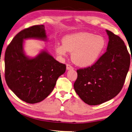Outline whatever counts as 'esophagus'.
<instances>
[{
    "mask_svg": "<svg viewBox=\"0 0 132 132\" xmlns=\"http://www.w3.org/2000/svg\"><path fill=\"white\" fill-rule=\"evenodd\" d=\"M67 70H73V67L70 64H67Z\"/></svg>",
    "mask_w": 132,
    "mask_h": 132,
    "instance_id": "esophagus-1",
    "label": "esophagus"
}]
</instances>
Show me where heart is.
I'll return each mask as SVG.
<instances>
[{"label": "heart", "mask_w": 132, "mask_h": 132, "mask_svg": "<svg viewBox=\"0 0 132 132\" xmlns=\"http://www.w3.org/2000/svg\"><path fill=\"white\" fill-rule=\"evenodd\" d=\"M106 46V40L101 35L89 32H78L65 36L62 45L55 46V51L61 56L72 52L71 60L80 67H88L96 63Z\"/></svg>", "instance_id": "b5f03b06"}]
</instances>
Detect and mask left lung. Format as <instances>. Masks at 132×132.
Returning <instances> with one entry per match:
<instances>
[{
	"mask_svg": "<svg viewBox=\"0 0 132 132\" xmlns=\"http://www.w3.org/2000/svg\"><path fill=\"white\" fill-rule=\"evenodd\" d=\"M106 31L109 40L106 52L92 67L77 71L78 77L74 84L80 98L92 106L110 100L120 93L130 64L123 40L111 31Z\"/></svg>",
	"mask_w": 132,
	"mask_h": 132,
	"instance_id": "1",
	"label": "left lung"
}]
</instances>
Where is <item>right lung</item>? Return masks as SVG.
Masks as SVG:
<instances>
[{
  "instance_id": "1",
  "label": "right lung",
  "mask_w": 132,
  "mask_h": 132,
  "mask_svg": "<svg viewBox=\"0 0 132 132\" xmlns=\"http://www.w3.org/2000/svg\"><path fill=\"white\" fill-rule=\"evenodd\" d=\"M48 40L44 25H35L19 32L6 48L5 80L9 88L21 100L30 104L40 102L54 90L66 66L42 50L35 57L24 51V40Z\"/></svg>"
}]
</instances>
